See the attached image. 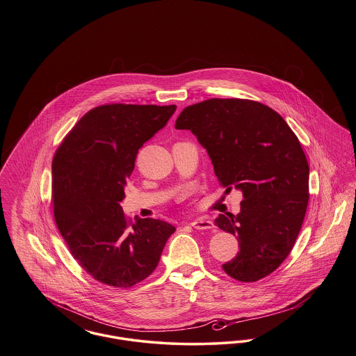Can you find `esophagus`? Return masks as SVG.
<instances>
[{"label": "esophagus", "mask_w": 356, "mask_h": 356, "mask_svg": "<svg viewBox=\"0 0 356 356\" xmlns=\"http://www.w3.org/2000/svg\"><path fill=\"white\" fill-rule=\"evenodd\" d=\"M191 225L195 229H212L215 227L213 222L209 220V219H207V218H199V219L192 221Z\"/></svg>", "instance_id": "esophagus-1"}]
</instances>
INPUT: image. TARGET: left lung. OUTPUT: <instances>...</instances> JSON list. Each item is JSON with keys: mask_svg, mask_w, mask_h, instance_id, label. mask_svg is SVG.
I'll return each instance as SVG.
<instances>
[{"mask_svg": "<svg viewBox=\"0 0 356 356\" xmlns=\"http://www.w3.org/2000/svg\"><path fill=\"white\" fill-rule=\"evenodd\" d=\"M175 128L196 136L225 192L243 193L240 213L215 220L240 247L222 270L238 282L266 277L291 252L305 220L309 167L298 137L270 106L241 99L189 105Z\"/></svg>", "mask_w": 356, "mask_h": 356, "instance_id": "obj_1", "label": "left lung"}]
</instances>
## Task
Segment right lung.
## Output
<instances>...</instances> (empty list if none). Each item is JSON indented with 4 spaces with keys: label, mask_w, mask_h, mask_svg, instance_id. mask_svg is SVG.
Wrapping results in <instances>:
<instances>
[{
    "label": "right lung",
    "mask_w": 356,
    "mask_h": 356,
    "mask_svg": "<svg viewBox=\"0 0 356 356\" xmlns=\"http://www.w3.org/2000/svg\"><path fill=\"white\" fill-rule=\"evenodd\" d=\"M176 105L108 104L89 111L51 163L54 220L77 263L93 279L129 288L152 273L176 228L159 219H125L127 180L138 149L163 129Z\"/></svg>",
    "instance_id": "right-lung-1"
}]
</instances>
